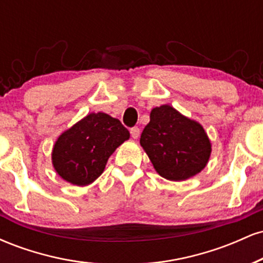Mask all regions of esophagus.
<instances>
[{
	"label": "esophagus",
	"instance_id": "esophagus-1",
	"mask_svg": "<svg viewBox=\"0 0 263 263\" xmlns=\"http://www.w3.org/2000/svg\"><path fill=\"white\" fill-rule=\"evenodd\" d=\"M129 134H131L132 138H138V136H140V128L132 127L131 129H129Z\"/></svg>",
	"mask_w": 263,
	"mask_h": 263
}]
</instances>
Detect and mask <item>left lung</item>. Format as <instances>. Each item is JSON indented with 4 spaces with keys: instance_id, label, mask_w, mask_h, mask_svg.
I'll list each match as a JSON object with an SVG mask.
<instances>
[{
    "instance_id": "1",
    "label": "left lung",
    "mask_w": 263,
    "mask_h": 263,
    "mask_svg": "<svg viewBox=\"0 0 263 263\" xmlns=\"http://www.w3.org/2000/svg\"><path fill=\"white\" fill-rule=\"evenodd\" d=\"M140 143L157 173L174 182L203 171L211 153V143L203 126L170 105L151 111Z\"/></svg>"
}]
</instances>
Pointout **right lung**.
I'll list each match as a JSON object with an SVG mask.
<instances>
[{
  "mask_svg": "<svg viewBox=\"0 0 263 263\" xmlns=\"http://www.w3.org/2000/svg\"><path fill=\"white\" fill-rule=\"evenodd\" d=\"M128 138V129L117 119L89 114L58 137L52 152L54 170L66 182L87 185L101 176L110 156Z\"/></svg>",
  "mask_w": 263,
  "mask_h": 263,
  "instance_id": "add662e5",
  "label": "right lung"
}]
</instances>
